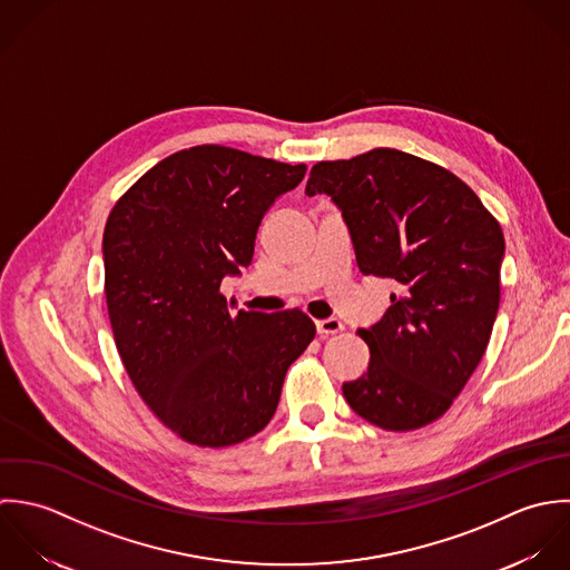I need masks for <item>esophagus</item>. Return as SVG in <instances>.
Listing matches in <instances>:
<instances>
[{"label": "esophagus", "instance_id": "34e87169", "mask_svg": "<svg viewBox=\"0 0 570 570\" xmlns=\"http://www.w3.org/2000/svg\"><path fill=\"white\" fill-rule=\"evenodd\" d=\"M343 324L340 320H335V317H328V320H320L317 322V333L322 335V337H328V335H337V333H342Z\"/></svg>", "mask_w": 570, "mask_h": 570}]
</instances>
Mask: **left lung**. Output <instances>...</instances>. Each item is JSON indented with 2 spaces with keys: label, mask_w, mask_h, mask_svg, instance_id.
Wrapping results in <instances>:
<instances>
[{
  "label": "left lung",
  "mask_w": 570,
  "mask_h": 570,
  "mask_svg": "<svg viewBox=\"0 0 570 570\" xmlns=\"http://www.w3.org/2000/svg\"><path fill=\"white\" fill-rule=\"evenodd\" d=\"M340 207L363 275L396 284L358 337L367 372L343 383L347 405L387 432L441 419L478 367L500 306L504 235L452 171L379 147L311 169L306 196Z\"/></svg>",
  "instance_id": "1"
}]
</instances>
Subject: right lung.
<instances>
[{"mask_svg": "<svg viewBox=\"0 0 570 570\" xmlns=\"http://www.w3.org/2000/svg\"><path fill=\"white\" fill-rule=\"evenodd\" d=\"M306 165L198 145L154 165L104 233L106 299L122 365L183 441L228 448L273 419L291 363L315 340L302 311L230 315L220 284L253 259L264 214Z\"/></svg>", "mask_w": 570, "mask_h": 570, "instance_id": "1", "label": "right lung"}]
</instances>
